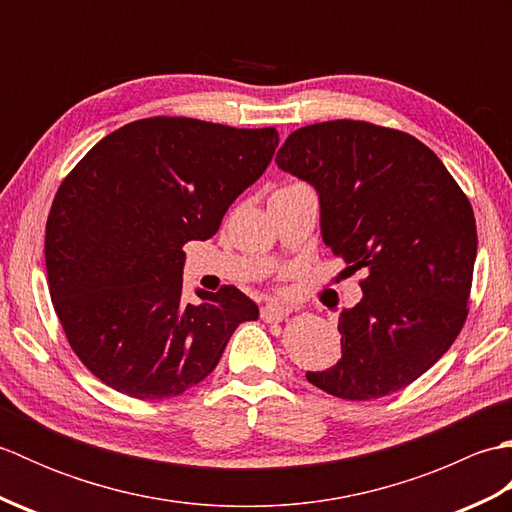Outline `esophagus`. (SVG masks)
Wrapping results in <instances>:
<instances>
[{"mask_svg": "<svg viewBox=\"0 0 512 512\" xmlns=\"http://www.w3.org/2000/svg\"><path fill=\"white\" fill-rule=\"evenodd\" d=\"M290 314V310L286 308V306H281V303H266V306L262 308V319L266 321V323H279V321H284L286 317Z\"/></svg>", "mask_w": 512, "mask_h": 512, "instance_id": "1", "label": "esophagus"}]
</instances>
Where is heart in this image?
Instances as JSON below:
<instances>
[{"mask_svg": "<svg viewBox=\"0 0 512 512\" xmlns=\"http://www.w3.org/2000/svg\"><path fill=\"white\" fill-rule=\"evenodd\" d=\"M292 191H310V189L301 182H286L284 187H279L275 193H292Z\"/></svg>", "mask_w": 512, "mask_h": 512, "instance_id": "heart-1", "label": "heart"}]
</instances>
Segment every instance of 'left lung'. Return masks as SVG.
<instances>
[{"label":"left lung","mask_w":512,"mask_h":512,"mask_svg":"<svg viewBox=\"0 0 512 512\" xmlns=\"http://www.w3.org/2000/svg\"><path fill=\"white\" fill-rule=\"evenodd\" d=\"M277 165L310 182L321 235L363 299L339 317L341 361L306 378L336 398L411 385L464 328L477 255L473 206L433 151L398 129L328 121L292 132Z\"/></svg>","instance_id":"8db88e82"}]
</instances>
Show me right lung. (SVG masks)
I'll return each instance as SVG.
<instances>
[{"mask_svg": "<svg viewBox=\"0 0 512 512\" xmlns=\"http://www.w3.org/2000/svg\"><path fill=\"white\" fill-rule=\"evenodd\" d=\"M275 127L140 118L99 140L54 195L46 222L50 297L74 354L138 400L180 396L257 321L242 290L182 299V246L217 233L228 206L273 160Z\"/></svg>", "mask_w": 512, "mask_h": 512, "instance_id": "1", "label": "right lung"}]
</instances>
